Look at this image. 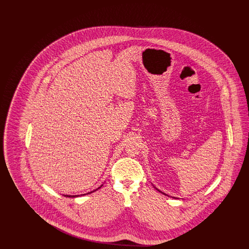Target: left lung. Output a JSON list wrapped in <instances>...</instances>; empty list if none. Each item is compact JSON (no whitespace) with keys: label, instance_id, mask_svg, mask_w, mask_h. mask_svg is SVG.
<instances>
[{"label":"left lung","instance_id":"8db88e82","mask_svg":"<svg viewBox=\"0 0 249 249\" xmlns=\"http://www.w3.org/2000/svg\"><path fill=\"white\" fill-rule=\"evenodd\" d=\"M159 191H160V190H159ZM160 192H161V191H160ZM163 194H165V193H163Z\"/></svg>","mask_w":249,"mask_h":249}]
</instances>
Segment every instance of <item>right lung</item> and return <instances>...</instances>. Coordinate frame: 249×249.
<instances>
[{
    "label": "right lung",
    "instance_id": "obj_1",
    "mask_svg": "<svg viewBox=\"0 0 249 249\" xmlns=\"http://www.w3.org/2000/svg\"><path fill=\"white\" fill-rule=\"evenodd\" d=\"M100 188H101V187H100ZM100 188H99V189H100ZM99 189H97V190H99ZM95 190H93V191H91V192H94ZM87 194H89V193H87ZM65 196H66V197H71V198H72V197H77V196H78V195H65Z\"/></svg>",
    "mask_w": 249,
    "mask_h": 249
}]
</instances>
